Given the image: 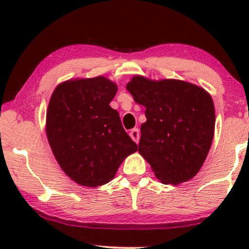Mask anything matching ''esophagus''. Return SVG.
<instances>
[{"instance_id": "34e87169", "label": "esophagus", "mask_w": 249, "mask_h": 249, "mask_svg": "<svg viewBox=\"0 0 249 249\" xmlns=\"http://www.w3.org/2000/svg\"><path fill=\"white\" fill-rule=\"evenodd\" d=\"M130 137L132 138L133 142H136L137 144H138L139 142V137H141V134H139V130L138 128H133V130L130 131Z\"/></svg>"}]
</instances>
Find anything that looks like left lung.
<instances>
[{"label":"left lung","instance_id":"left-lung-1","mask_svg":"<svg viewBox=\"0 0 249 249\" xmlns=\"http://www.w3.org/2000/svg\"><path fill=\"white\" fill-rule=\"evenodd\" d=\"M126 90L146 108L138 152L157 178L165 185L192 179L214 137L215 110L210 93L192 83L142 76L132 77Z\"/></svg>","mask_w":249,"mask_h":249}]
</instances>
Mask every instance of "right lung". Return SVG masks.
<instances>
[{"instance_id":"1","label":"right lung","mask_w":249,"mask_h":249,"mask_svg":"<svg viewBox=\"0 0 249 249\" xmlns=\"http://www.w3.org/2000/svg\"><path fill=\"white\" fill-rule=\"evenodd\" d=\"M117 84L107 77L63 82L47 110L48 142L57 162L81 186L97 187L115 178L118 167L138 150L110 107Z\"/></svg>"}]
</instances>
